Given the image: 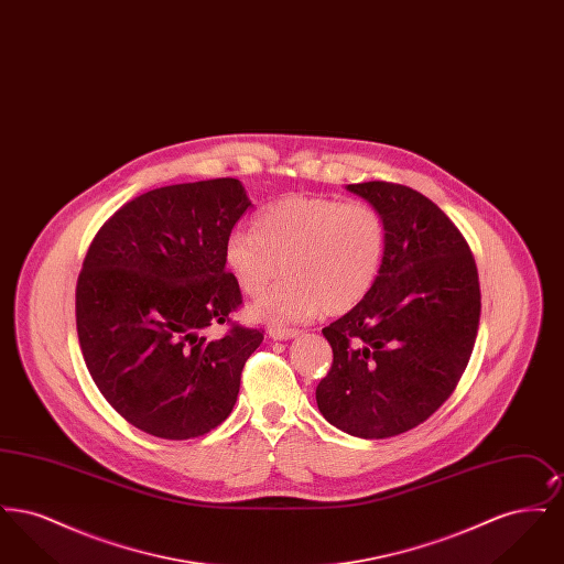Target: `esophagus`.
<instances>
[{"instance_id":"34e87169","label":"esophagus","mask_w":564,"mask_h":564,"mask_svg":"<svg viewBox=\"0 0 564 564\" xmlns=\"http://www.w3.org/2000/svg\"><path fill=\"white\" fill-rule=\"evenodd\" d=\"M272 340H290L300 336V329H292V327H272L269 332Z\"/></svg>"}]
</instances>
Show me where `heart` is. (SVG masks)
Here are the masks:
<instances>
[{"instance_id":"heart-1","label":"heart","mask_w":564,"mask_h":564,"mask_svg":"<svg viewBox=\"0 0 564 564\" xmlns=\"http://www.w3.org/2000/svg\"><path fill=\"white\" fill-rule=\"evenodd\" d=\"M387 230L382 215L361 200L288 196L253 217V230H235L224 249L226 267L249 297L258 319L306 322L319 311L340 315L355 308L382 267Z\"/></svg>"}]
</instances>
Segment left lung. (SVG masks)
<instances>
[{
  "label": "left lung",
  "instance_id": "left-lung-1",
  "mask_svg": "<svg viewBox=\"0 0 564 564\" xmlns=\"http://www.w3.org/2000/svg\"><path fill=\"white\" fill-rule=\"evenodd\" d=\"M382 215L387 245L372 290L323 327L334 361L317 384L327 423L364 440L414 430L451 398L480 323L471 249L416 189L349 184Z\"/></svg>",
  "mask_w": 564,
  "mask_h": 564
}]
</instances>
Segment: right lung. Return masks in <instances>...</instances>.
<instances>
[{
  "mask_svg": "<svg viewBox=\"0 0 564 564\" xmlns=\"http://www.w3.org/2000/svg\"><path fill=\"white\" fill-rule=\"evenodd\" d=\"M232 177L150 189L120 207L90 242L76 285L82 355L109 405L137 430L189 440L232 412L262 329L230 322L241 290L226 241L249 207Z\"/></svg>",
  "mask_w": 564,
  "mask_h": 564,
  "instance_id": "obj_1",
  "label": "right lung"
}]
</instances>
